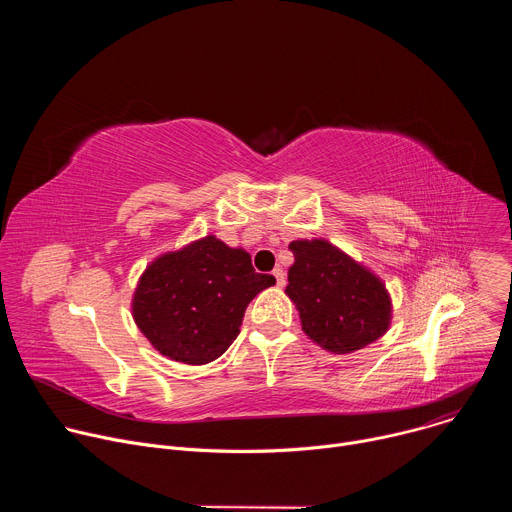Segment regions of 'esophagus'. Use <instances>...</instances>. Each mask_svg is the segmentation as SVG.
Returning <instances> with one entry per match:
<instances>
[{
  "label": "esophagus",
  "instance_id": "1",
  "mask_svg": "<svg viewBox=\"0 0 512 512\" xmlns=\"http://www.w3.org/2000/svg\"><path fill=\"white\" fill-rule=\"evenodd\" d=\"M273 277H275L277 287H283V285H285V273H283V269H273Z\"/></svg>",
  "mask_w": 512,
  "mask_h": 512
}]
</instances>
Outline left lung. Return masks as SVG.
<instances>
[{
  "label": "left lung",
  "instance_id": "obj_1",
  "mask_svg": "<svg viewBox=\"0 0 512 512\" xmlns=\"http://www.w3.org/2000/svg\"><path fill=\"white\" fill-rule=\"evenodd\" d=\"M294 265L285 294L302 330L332 354H350L387 334L393 302L385 281L326 239L289 243Z\"/></svg>",
  "mask_w": 512,
  "mask_h": 512
}]
</instances>
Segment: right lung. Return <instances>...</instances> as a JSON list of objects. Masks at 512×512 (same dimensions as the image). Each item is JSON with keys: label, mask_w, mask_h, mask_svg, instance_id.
Instances as JSON below:
<instances>
[{"label": "right lung", "mask_w": 512, "mask_h": 512, "mask_svg": "<svg viewBox=\"0 0 512 512\" xmlns=\"http://www.w3.org/2000/svg\"><path fill=\"white\" fill-rule=\"evenodd\" d=\"M273 283V275L255 273L245 249L206 235L143 269L131 316L162 356L206 364L233 344L249 302Z\"/></svg>", "instance_id": "obj_1"}]
</instances>
